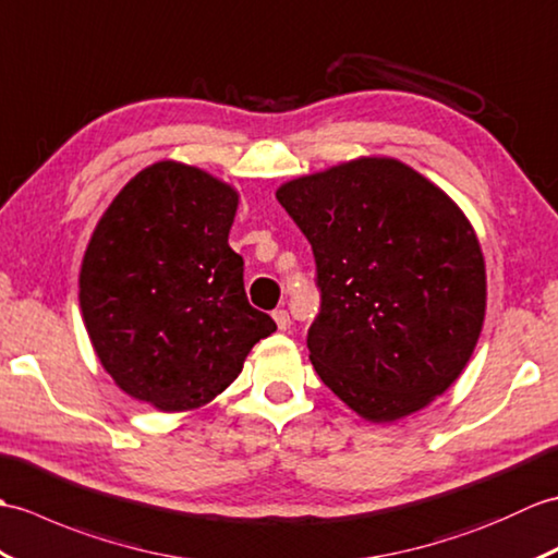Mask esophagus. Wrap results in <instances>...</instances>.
Wrapping results in <instances>:
<instances>
[{
    "instance_id": "1",
    "label": "esophagus",
    "mask_w": 558,
    "mask_h": 558,
    "mask_svg": "<svg viewBox=\"0 0 558 558\" xmlns=\"http://www.w3.org/2000/svg\"><path fill=\"white\" fill-rule=\"evenodd\" d=\"M275 322H277V327L281 329V331H287L289 327H291V317H289V313L287 311H275Z\"/></svg>"
}]
</instances>
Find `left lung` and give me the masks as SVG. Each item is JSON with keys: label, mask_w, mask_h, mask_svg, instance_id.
<instances>
[{"label": "left lung", "mask_w": 558, "mask_h": 558, "mask_svg": "<svg viewBox=\"0 0 558 558\" xmlns=\"http://www.w3.org/2000/svg\"><path fill=\"white\" fill-rule=\"evenodd\" d=\"M277 201L315 253L319 379L369 423L423 411L461 377L485 322V257L463 209L393 157L287 181Z\"/></svg>", "instance_id": "obj_1"}]
</instances>
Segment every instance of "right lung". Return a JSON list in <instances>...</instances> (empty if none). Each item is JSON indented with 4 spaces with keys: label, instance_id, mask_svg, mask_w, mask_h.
Listing matches in <instances>:
<instances>
[{
    "label": "right lung",
    "instance_id": "right-lung-1",
    "mask_svg": "<svg viewBox=\"0 0 558 558\" xmlns=\"http://www.w3.org/2000/svg\"><path fill=\"white\" fill-rule=\"evenodd\" d=\"M239 191L174 159L138 171L85 247L78 301L102 367L165 413L195 411L241 375L277 329L243 289L229 231Z\"/></svg>",
    "mask_w": 558,
    "mask_h": 558
}]
</instances>
